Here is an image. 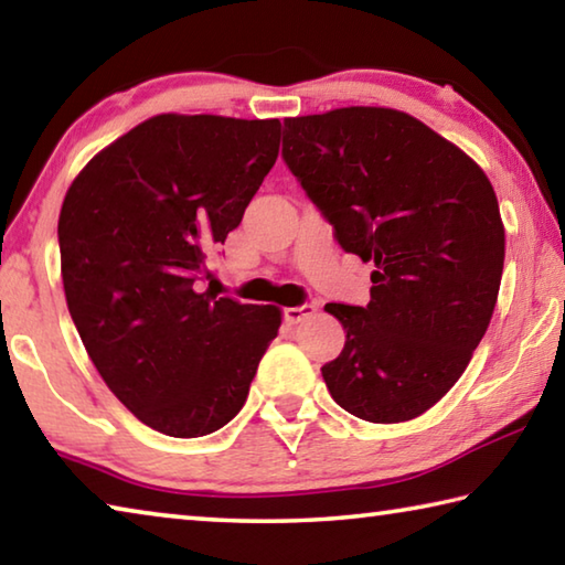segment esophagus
Segmentation results:
<instances>
[{
	"mask_svg": "<svg viewBox=\"0 0 565 565\" xmlns=\"http://www.w3.org/2000/svg\"><path fill=\"white\" fill-rule=\"evenodd\" d=\"M313 311H317V306H313V303L289 306V309H284V321L286 323H301L303 319H309Z\"/></svg>",
	"mask_w": 565,
	"mask_h": 565,
	"instance_id": "obj_1",
	"label": "esophagus"
}]
</instances>
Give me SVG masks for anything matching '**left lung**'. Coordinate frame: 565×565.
I'll return each instance as SVG.
<instances>
[{"instance_id":"obj_1","label":"left lung","mask_w":565,"mask_h":565,"mask_svg":"<svg viewBox=\"0 0 565 565\" xmlns=\"http://www.w3.org/2000/svg\"><path fill=\"white\" fill-rule=\"evenodd\" d=\"M284 161L343 252L374 262L366 306L327 303L347 343L333 401L401 424L441 401L489 329L505 256L489 177L406 111L343 107L284 121Z\"/></svg>"}]
</instances>
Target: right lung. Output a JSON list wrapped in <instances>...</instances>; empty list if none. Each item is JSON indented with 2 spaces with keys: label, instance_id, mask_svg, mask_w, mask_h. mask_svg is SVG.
<instances>
[{
  "label": "right lung",
  "instance_id": "right-lung-1",
  "mask_svg": "<svg viewBox=\"0 0 565 565\" xmlns=\"http://www.w3.org/2000/svg\"><path fill=\"white\" fill-rule=\"evenodd\" d=\"M279 141V119L157 114L66 189L56 232L72 321L104 384L159 434L226 426L279 333V306L196 291Z\"/></svg>",
  "mask_w": 565,
  "mask_h": 565
}]
</instances>
